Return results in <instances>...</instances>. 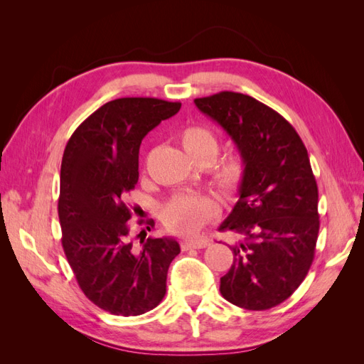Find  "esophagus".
<instances>
[{"instance_id": "1", "label": "esophagus", "mask_w": 364, "mask_h": 364, "mask_svg": "<svg viewBox=\"0 0 364 364\" xmlns=\"http://www.w3.org/2000/svg\"><path fill=\"white\" fill-rule=\"evenodd\" d=\"M209 245L208 240H188V241H182V250H191V249H203Z\"/></svg>"}]
</instances>
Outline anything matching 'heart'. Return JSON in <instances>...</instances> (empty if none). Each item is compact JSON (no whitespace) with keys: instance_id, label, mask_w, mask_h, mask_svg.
I'll use <instances>...</instances> for the list:
<instances>
[{"instance_id":"1","label":"heart","mask_w":364,"mask_h":364,"mask_svg":"<svg viewBox=\"0 0 364 364\" xmlns=\"http://www.w3.org/2000/svg\"><path fill=\"white\" fill-rule=\"evenodd\" d=\"M181 144L190 159L199 165L213 164L218 155L220 141L211 129L193 126L181 135ZM246 164L240 155H229L220 161L213 173L217 188L226 197L238 193L245 182ZM218 213V203L209 196H176L164 208V222L173 232L193 237Z\"/></svg>"}]
</instances>
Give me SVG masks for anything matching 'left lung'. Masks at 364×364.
<instances>
[{
	"label": "left lung",
	"mask_w": 364,
	"mask_h": 364,
	"mask_svg": "<svg viewBox=\"0 0 364 364\" xmlns=\"http://www.w3.org/2000/svg\"><path fill=\"white\" fill-rule=\"evenodd\" d=\"M194 103L246 164L240 199L218 228L240 237L220 293L245 310H269L289 299L314 259L318 191L310 158L289 121L253 97L223 91Z\"/></svg>",
	"instance_id": "left-lung-1"
}]
</instances>
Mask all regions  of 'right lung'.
<instances>
[{
	"instance_id": "1",
	"label": "right lung",
	"mask_w": 364,
	"mask_h": 364,
	"mask_svg": "<svg viewBox=\"0 0 364 364\" xmlns=\"http://www.w3.org/2000/svg\"><path fill=\"white\" fill-rule=\"evenodd\" d=\"M179 109L181 103L159 98H117L87 117L63 151L58 211L65 255L87 299L115 316L158 306L181 252L171 237L146 238L153 220L136 245L124 203L138 182L141 141Z\"/></svg>"
}]
</instances>
